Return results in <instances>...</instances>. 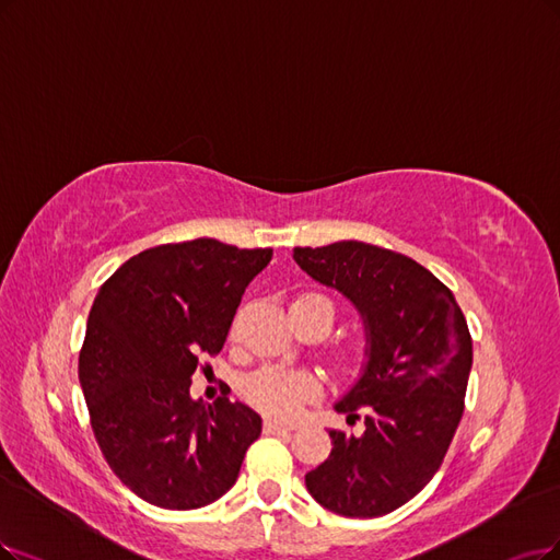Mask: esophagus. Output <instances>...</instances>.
Wrapping results in <instances>:
<instances>
[{"instance_id":"obj_1","label":"esophagus","mask_w":560,"mask_h":560,"mask_svg":"<svg viewBox=\"0 0 560 560\" xmlns=\"http://www.w3.org/2000/svg\"><path fill=\"white\" fill-rule=\"evenodd\" d=\"M262 429H265V433H279V431H293V429H298V424H283V422H277V420H265Z\"/></svg>"}]
</instances>
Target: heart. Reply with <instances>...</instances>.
Returning <instances> with one entry per match:
<instances>
[{
  "mask_svg": "<svg viewBox=\"0 0 560 560\" xmlns=\"http://www.w3.org/2000/svg\"><path fill=\"white\" fill-rule=\"evenodd\" d=\"M308 300H325L323 295L306 293L300 295L295 302ZM293 302V304H295ZM320 385L312 374L304 371H288L277 366H265L248 378L246 383V397L256 408H260L267 416H275L281 420H291L302 410V406L318 397Z\"/></svg>",
  "mask_w": 560,
  "mask_h": 560,
  "instance_id": "b5f03b06",
  "label": "heart"
}]
</instances>
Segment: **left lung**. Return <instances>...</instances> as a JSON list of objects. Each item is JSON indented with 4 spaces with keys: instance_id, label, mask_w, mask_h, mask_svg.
Masks as SVG:
<instances>
[{
    "instance_id": "8db88e82",
    "label": "left lung",
    "mask_w": 560,
    "mask_h": 560,
    "mask_svg": "<svg viewBox=\"0 0 560 560\" xmlns=\"http://www.w3.org/2000/svg\"><path fill=\"white\" fill-rule=\"evenodd\" d=\"M295 262L335 288L364 325V364L335 404L364 408L360 436L332 429L329 457L306 472L314 499L343 516H383L418 495L464 416L472 341L452 291L408 256L358 240L298 246Z\"/></svg>"
}]
</instances>
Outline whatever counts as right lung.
<instances>
[{
  "label": "right lung",
  "mask_w": 560,
  "mask_h": 560,
  "mask_svg": "<svg viewBox=\"0 0 560 560\" xmlns=\"http://www.w3.org/2000/svg\"><path fill=\"white\" fill-rule=\"evenodd\" d=\"M269 260L272 248L200 237L148 248L98 288L78 378L103 457L142 501L198 510L235 485L262 420L228 397L205 406L189 387Z\"/></svg>",
  "instance_id": "add662e5"
}]
</instances>
